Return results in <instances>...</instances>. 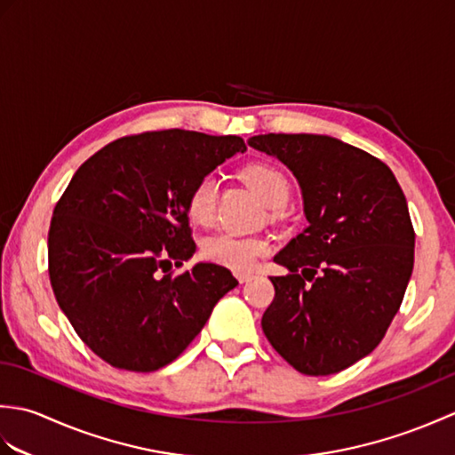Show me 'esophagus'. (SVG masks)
Instances as JSON below:
<instances>
[{"label": "esophagus", "mask_w": 455, "mask_h": 455, "mask_svg": "<svg viewBox=\"0 0 455 455\" xmlns=\"http://www.w3.org/2000/svg\"><path fill=\"white\" fill-rule=\"evenodd\" d=\"M236 277H238L240 283H248V282H252V279H254V274H236Z\"/></svg>", "instance_id": "1"}]
</instances>
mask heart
<instances>
[{
	"label": "heart",
	"mask_w": 455,
	"mask_h": 455,
	"mask_svg": "<svg viewBox=\"0 0 455 455\" xmlns=\"http://www.w3.org/2000/svg\"><path fill=\"white\" fill-rule=\"evenodd\" d=\"M243 180L264 205L277 209L287 203L291 186L285 173L272 164H252L243 170ZM219 199V180L215 173L203 176L188 196V217L199 227H209L215 220ZM269 240L262 236H238L233 233H219L203 240L201 254L212 264L225 266L235 272H252L258 259L269 254Z\"/></svg>",
	"instance_id": "b5f03b06"
}]
</instances>
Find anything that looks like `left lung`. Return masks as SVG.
<instances>
[{
    "instance_id": "8db88e82",
    "label": "left lung",
    "mask_w": 455,
    "mask_h": 455,
    "mask_svg": "<svg viewBox=\"0 0 455 455\" xmlns=\"http://www.w3.org/2000/svg\"><path fill=\"white\" fill-rule=\"evenodd\" d=\"M293 172L307 228L274 259L289 269L262 316L275 352L305 375L338 373L383 340L407 291L414 228L387 164L326 134H258Z\"/></svg>"
}]
</instances>
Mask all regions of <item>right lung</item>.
<instances>
[{
    "label": "right lung",
    "instance_id": "add662e5",
    "mask_svg": "<svg viewBox=\"0 0 455 455\" xmlns=\"http://www.w3.org/2000/svg\"><path fill=\"white\" fill-rule=\"evenodd\" d=\"M240 137L152 131L109 142L85 160L56 203L48 275L68 321L101 360L156 371L205 326L238 285L227 267L196 264L188 196L236 152Z\"/></svg>",
    "mask_w": 455,
    "mask_h": 455
}]
</instances>
